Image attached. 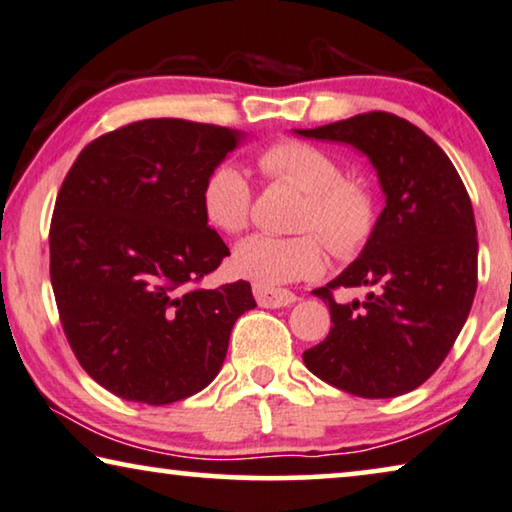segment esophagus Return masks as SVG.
Here are the masks:
<instances>
[{
    "label": "esophagus",
    "mask_w": 512,
    "mask_h": 512,
    "mask_svg": "<svg viewBox=\"0 0 512 512\" xmlns=\"http://www.w3.org/2000/svg\"><path fill=\"white\" fill-rule=\"evenodd\" d=\"M253 294L257 304L262 308H283L297 301V297H294L292 292L276 290V287H266V285H253Z\"/></svg>",
    "instance_id": "esophagus-1"
}]
</instances>
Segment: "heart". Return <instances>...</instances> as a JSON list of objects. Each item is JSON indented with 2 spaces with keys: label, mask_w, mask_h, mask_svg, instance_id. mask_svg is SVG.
Returning a JSON list of instances; mask_svg holds the SVG:
<instances>
[{
  "label": "heart",
  "mask_w": 512,
  "mask_h": 512,
  "mask_svg": "<svg viewBox=\"0 0 512 512\" xmlns=\"http://www.w3.org/2000/svg\"><path fill=\"white\" fill-rule=\"evenodd\" d=\"M257 167L273 183L304 192L297 229L304 234H253L234 250V269L255 285L278 287L315 278L325 269V246L336 257H355L378 222L376 194L364 178L343 176L341 162L313 143L283 139L259 150ZM201 211L208 225L241 234L253 211V187L232 162H220L201 187Z\"/></svg>",
  "instance_id": "1"
}]
</instances>
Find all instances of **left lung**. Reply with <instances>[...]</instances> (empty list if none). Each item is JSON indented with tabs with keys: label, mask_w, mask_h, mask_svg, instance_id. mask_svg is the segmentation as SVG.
Wrapping results in <instances>:
<instances>
[{
	"label": "left lung",
	"mask_w": 512,
	"mask_h": 512,
	"mask_svg": "<svg viewBox=\"0 0 512 512\" xmlns=\"http://www.w3.org/2000/svg\"><path fill=\"white\" fill-rule=\"evenodd\" d=\"M297 132L362 150L385 192L362 255L313 290L334 327L304 352V364L355 397H399L443 364L469 318L478 287L469 192L441 146L394 113L371 111ZM341 286H369L370 294L338 305L333 292Z\"/></svg>",
	"instance_id": "obj_1"
}]
</instances>
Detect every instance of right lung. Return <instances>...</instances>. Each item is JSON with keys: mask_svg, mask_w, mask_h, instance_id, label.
<instances>
[{"mask_svg": "<svg viewBox=\"0 0 512 512\" xmlns=\"http://www.w3.org/2000/svg\"><path fill=\"white\" fill-rule=\"evenodd\" d=\"M239 143L229 127L136 120L88 143L57 192V313L78 364L115 397L164 406L204 390L257 306L246 280L201 285L229 255L201 187Z\"/></svg>", "mask_w": 512, "mask_h": 512, "instance_id": "1", "label": "right lung"}]
</instances>
